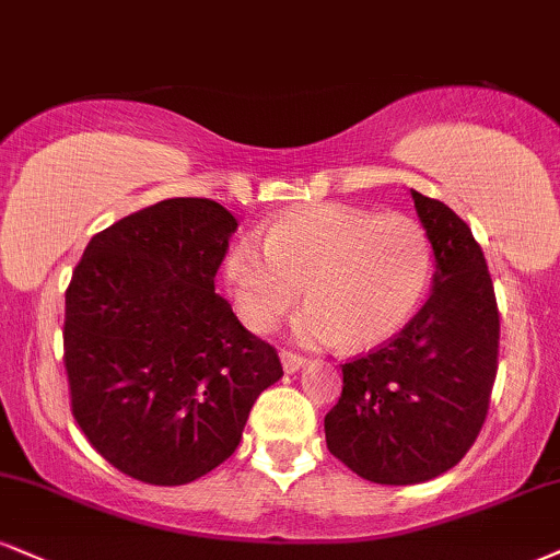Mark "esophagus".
<instances>
[{
    "mask_svg": "<svg viewBox=\"0 0 560 560\" xmlns=\"http://www.w3.org/2000/svg\"><path fill=\"white\" fill-rule=\"evenodd\" d=\"M280 361H282V369H285V374H293V371H299L303 363H306V358L293 353V350H280Z\"/></svg>",
    "mask_w": 560,
    "mask_h": 560,
    "instance_id": "obj_1",
    "label": "esophagus"
}]
</instances>
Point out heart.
I'll use <instances>...</instances> for the list:
<instances>
[{
    "label": "heart",
    "mask_w": 560,
    "mask_h": 560,
    "mask_svg": "<svg viewBox=\"0 0 560 560\" xmlns=\"http://www.w3.org/2000/svg\"><path fill=\"white\" fill-rule=\"evenodd\" d=\"M431 244L412 218L348 205L291 212L265 244L238 238L225 257L233 306L248 329L267 332L306 285L295 322L308 345L342 340L371 348L405 327L431 278Z\"/></svg>",
    "instance_id": "heart-1"
}]
</instances>
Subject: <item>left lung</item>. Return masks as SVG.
Masks as SVG:
<instances>
[{"label":"left lung","instance_id":"8db88e82","mask_svg":"<svg viewBox=\"0 0 560 560\" xmlns=\"http://www.w3.org/2000/svg\"><path fill=\"white\" fill-rule=\"evenodd\" d=\"M412 199L436 257L431 299L402 332L342 363V395L324 416L329 452L378 486L452 470L486 423L499 371V306L480 244L452 207Z\"/></svg>","mask_w":560,"mask_h":560}]
</instances>
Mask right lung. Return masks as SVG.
I'll return each instance as SVG.
<instances>
[{
	"label": "right lung",
	"mask_w": 560,
	"mask_h": 560,
	"mask_svg": "<svg viewBox=\"0 0 560 560\" xmlns=\"http://www.w3.org/2000/svg\"><path fill=\"white\" fill-rule=\"evenodd\" d=\"M236 228L212 199H163L95 233L74 267L65 295L72 416L129 478L186 486L215 470L282 376L278 350L215 293Z\"/></svg>",
	"instance_id": "1"
}]
</instances>
